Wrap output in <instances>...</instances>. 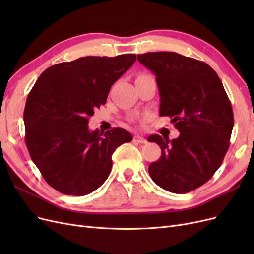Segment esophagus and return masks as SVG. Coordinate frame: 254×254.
<instances>
[{"mask_svg":"<svg viewBox=\"0 0 254 254\" xmlns=\"http://www.w3.org/2000/svg\"><path fill=\"white\" fill-rule=\"evenodd\" d=\"M133 142L139 143V144H145V143H146V140L144 139V137H142V136H140V135H134V136H133Z\"/></svg>","mask_w":254,"mask_h":254,"instance_id":"1","label":"esophagus"}]
</instances>
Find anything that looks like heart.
I'll use <instances>...</instances> for the list:
<instances>
[{
    "mask_svg": "<svg viewBox=\"0 0 254 254\" xmlns=\"http://www.w3.org/2000/svg\"><path fill=\"white\" fill-rule=\"evenodd\" d=\"M141 76H145V75H141Z\"/></svg>",
    "mask_w": 254,
    "mask_h": 254,
    "instance_id": "b5f03b06",
    "label": "heart"
}]
</instances>
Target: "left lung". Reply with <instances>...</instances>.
<instances>
[{"label": "left lung", "mask_w": 254, "mask_h": 254, "mask_svg": "<svg viewBox=\"0 0 254 254\" xmlns=\"http://www.w3.org/2000/svg\"><path fill=\"white\" fill-rule=\"evenodd\" d=\"M137 60L156 75L160 117H170L180 135L148 136L161 147L149 165L151 179L176 194L196 190L218 170L230 146L233 110L222 82L203 61L174 52H150Z\"/></svg>", "instance_id": "8db88e82"}]
</instances>
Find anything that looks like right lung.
<instances>
[{
	"label": "right lung",
	"mask_w": 254,
	"mask_h": 254,
	"mask_svg": "<svg viewBox=\"0 0 254 254\" xmlns=\"http://www.w3.org/2000/svg\"><path fill=\"white\" fill-rule=\"evenodd\" d=\"M136 60L134 54L81 57L48 67L24 109L25 143L44 180L60 193L88 195L108 178L112 153L131 142L127 130L90 131L89 119L106 104L112 84Z\"/></svg>",
	"instance_id": "1"
}]
</instances>
